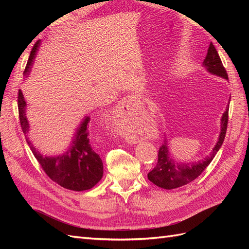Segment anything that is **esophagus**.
I'll list each match as a JSON object with an SVG mask.
<instances>
[{"mask_svg": "<svg viewBox=\"0 0 249 249\" xmlns=\"http://www.w3.org/2000/svg\"><path fill=\"white\" fill-rule=\"evenodd\" d=\"M139 99L136 96H127L125 97V99L122 100L118 105V113L119 114H125V113H130L131 109L135 106L136 104H139ZM125 140L127 143H136V141H135V139H133L131 136H126L125 137Z\"/></svg>", "mask_w": 249, "mask_h": 249, "instance_id": "34e87169", "label": "esophagus"}]
</instances>
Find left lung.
<instances>
[{
  "instance_id": "left-lung-1",
  "label": "left lung",
  "mask_w": 249,
  "mask_h": 249,
  "mask_svg": "<svg viewBox=\"0 0 249 249\" xmlns=\"http://www.w3.org/2000/svg\"><path fill=\"white\" fill-rule=\"evenodd\" d=\"M202 66L211 74H214V76L220 77L225 80L229 79L227 71L223 67L220 57L218 55L213 43H210L207 56L202 62ZM228 118L229 108L225 109L221 116L219 137H218V140L215 146L213 147L212 152L205 159L199 160L197 162H179L173 159L169 150L168 140L165 139L164 143L159 149V154H158V163L156 167L152 171L148 172V179L158 187L170 190L189 184L198 176H200L201 172L212 162L215 155L222 145L225 134H227Z\"/></svg>"
}]
</instances>
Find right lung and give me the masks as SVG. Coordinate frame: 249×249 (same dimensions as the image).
I'll list each match as a JSON object with an SVG mask.
<instances>
[{"label": "right lung", "instance_id": "add662e5", "mask_svg": "<svg viewBox=\"0 0 249 249\" xmlns=\"http://www.w3.org/2000/svg\"><path fill=\"white\" fill-rule=\"evenodd\" d=\"M41 41L38 40L31 51L24 76H29L34 59L39 50ZM27 103L21 90L18 91V113L22 132L29 133L30 124L26 116ZM90 117L85 116L73 134L71 144L63 154L56 156H43L37 150L32 142L26 138L34 157L48 177L65 189L84 191L91 189L100 182L104 175V166L100 156L95 153L92 143L89 140Z\"/></svg>", "mask_w": 249, "mask_h": 249}]
</instances>
